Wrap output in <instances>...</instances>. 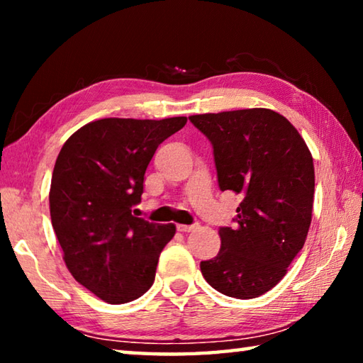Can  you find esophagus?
I'll return each instance as SVG.
<instances>
[{
    "mask_svg": "<svg viewBox=\"0 0 363 363\" xmlns=\"http://www.w3.org/2000/svg\"><path fill=\"white\" fill-rule=\"evenodd\" d=\"M196 224H192V225H186V224H177V230L179 232H192L196 229Z\"/></svg>",
    "mask_w": 363,
    "mask_h": 363,
    "instance_id": "esophagus-1",
    "label": "esophagus"
}]
</instances>
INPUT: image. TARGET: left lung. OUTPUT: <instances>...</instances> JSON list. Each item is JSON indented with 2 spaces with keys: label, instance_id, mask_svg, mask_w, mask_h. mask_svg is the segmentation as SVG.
Listing matches in <instances>:
<instances>
[{
  "label": "left lung",
  "instance_id": "8db88e82",
  "mask_svg": "<svg viewBox=\"0 0 363 363\" xmlns=\"http://www.w3.org/2000/svg\"><path fill=\"white\" fill-rule=\"evenodd\" d=\"M211 140L220 190L243 196L237 225L220 227L216 257L201 261L205 280L230 298H257L285 277L312 220L315 174L309 147L270 108L192 115Z\"/></svg>",
  "mask_w": 363,
  "mask_h": 363
}]
</instances>
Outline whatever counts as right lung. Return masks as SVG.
<instances>
[{"instance_id":"right-lung-1","label":"right lung","mask_w":363,"mask_h":363,"mask_svg":"<svg viewBox=\"0 0 363 363\" xmlns=\"http://www.w3.org/2000/svg\"><path fill=\"white\" fill-rule=\"evenodd\" d=\"M164 120L102 118L79 128L59 152L49 211L70 274L108 304L143 296L174 224L136 218L144 174L157 147L184 128Z\"/></svg>"}]
</instances>
